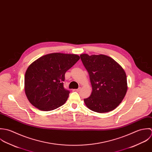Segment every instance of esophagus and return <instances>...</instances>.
<instances>
[{
	"label": "esophagus",
	"mask_w": 152,
	"mask_h": 152,
	"mask_svg": "<svg viewBox=\"0 0 152 152\" xmlns=\"http://www.w3.org/2000/svg\"><path fill=\"white\" fill-rule=\"evenodd\" d=\"M80 89H81V88H78V89H73V91H80Z\"/></svg>",
	"instance_id": "1"
}]
</instances>
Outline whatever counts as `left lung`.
I'll use <instances>...</instances> for the list:
<instances>
[{"mask_svg":"<svg viewBox=\"0 0 152 152\" xmlns=\"http://www.w3.org/2000/svg\"><path fill=\"white\" fill-rule=\"evenodd\" d=\"M80 56L89 73L92 86L91 95L84 99L85 104L97 113L114 110L121 103L127 90L124 70L106 55L82 54Z\"/></svg>","mask_w":152,"mask_h":152,"instance_id":"8db88e82","label":"left lung"}]
</instances>
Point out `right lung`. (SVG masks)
Instances as JSON below:
<instances>
[{"label":"right lung","mask_w":152,"mask_h":152,"mask_svg":"<svg viewBox=\"0 0 152 152\" xmlns=\"http://www.w3.org/2000/svg\"><path fill=\"white\" fill-rule=\"evenodd\" d=\"M79 59L75 54L53 53L31 63L25 76V91L31 104L43 111L64 104L70 93L63 87L65 73Z\"/></svg>","instance_id":"right-lung-1"}]
</instances>
